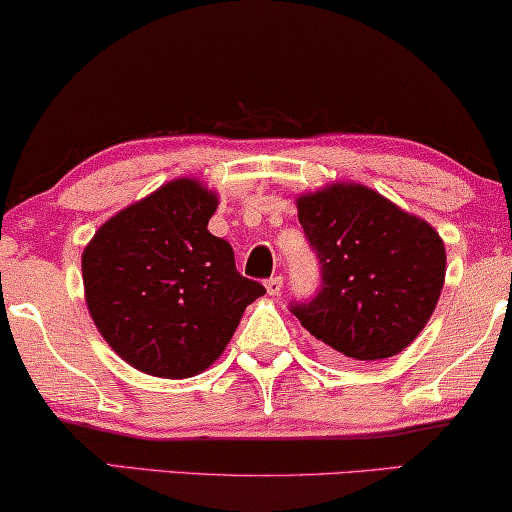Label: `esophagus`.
<instances>
[{
	"label": "esophagus",
	"mask_w": 512,
	"mask_h": 512,
	"mask_svg": "<svg viewBox=\"0 0 512 512\" xmlns=\"http://www.w3.org/2000/svg\"><path fill=\"white\" fill-rule=\"evenodd\" d=\"M282 286H284V279L282 277H270L268 282H265V291H268L270 296H279Z\"/></svg>",
	"instance_id": "esophagus-1"
}]
</instances>
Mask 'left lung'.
I'll return each mask as SVG.
<instances>
[{"label": "left lung", "instance_id": "obj_1", "mask_svg": "<svg viewBox=\"0 0 512 512\" xmlns=\"http://www.w3.org/2000/svg\"><path fill=\"white\" fill-rule=\"evenodd\" d=\"M296 207L321 263V291L291 312L333 359L401 354L438 305L447 263L443 237L354 181L298 195Z\"/></svg>", "mask_w": 512, "mask_h": 512}]
</instances>
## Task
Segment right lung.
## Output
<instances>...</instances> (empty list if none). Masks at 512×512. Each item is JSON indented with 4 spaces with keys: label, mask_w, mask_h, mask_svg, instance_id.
I'll return each mask as SVG.
<instances>
[{
    "label": "right lung",
    "mask_w": 512,
    "mask_h": 512,
    "mask_svg": "<svg viewBox=\"0 0 512 512\" xmlns=\"http://www.w3.org/2000/svg\"><path fill=\"white\" fill-rule=\"evenodd\" d=\"M219 195L193 177L167 181L104 221L81 256L90 317L132 368L165 380L202 373L223 354L265 289L235 270L207 223Z\"/></svg>",
    "instance_id": "right-lung-1"
}]
</instances>
